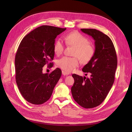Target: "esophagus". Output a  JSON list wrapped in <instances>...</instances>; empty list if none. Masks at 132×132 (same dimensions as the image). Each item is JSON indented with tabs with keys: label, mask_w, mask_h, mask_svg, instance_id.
Wrapping results in <instances>:
<instances>
[{
	"label": "esophagus",
	"mask_w": 132,
	"mask_h": 132,
	"mask_svg": "<svg viewBox=\"0 0 132 132\" xmlns=\"http://www.w3.org/2000/svg\"><path fill=\"white\" fill-rule=\"evenodd\" d=\"M62 74L63 75H65V76H67V75H68L69 74L68 73H67V72H65V71H62Z\"/></svg>",
	"instance_id": "obj_1"
}]
</instances>
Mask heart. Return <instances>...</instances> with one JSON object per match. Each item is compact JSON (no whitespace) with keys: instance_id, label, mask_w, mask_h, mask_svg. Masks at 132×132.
Listing matches in <instances>:
<instances>
[{"instance_id":"1","label":"heart","mask_w":132,"mask_h":132,"mask_svg":"<svg viewBox=\"0 0 132 132\" xmlns=\"http://www.w3.org/2000/svg\"><path fill=\"white\" fill-rule=\"evenodd\" d=\"M65 44L68 46L75 48L73 55L74 57H63L57 62V65L66 72H70L79 64L80 61L84 64L89 63L93 58L95 54V48L89 43V39L85 36L78 32H71L64 37ZM64 49L63 42L60 39H57L53 46L54 53L60 55Z\"/></svg>"}]
</instances>
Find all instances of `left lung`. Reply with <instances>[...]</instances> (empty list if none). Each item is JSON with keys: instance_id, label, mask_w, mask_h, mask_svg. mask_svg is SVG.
I'll return each mask as SVG.
<instances>
[{"instance_id": "1", "label": "left lung", "mask_w": 132, "mask_h": 132, "mask_svg": "<svg viewBox=\"0 0 132 132\" xmlns=\"http://www.w3.org/2000/svg\"><path fill=\"white\" fill-rule=\"evenodd\" d=\"M81 31L95 41L94 57L82 69L84 72L90 73L91 77L73 74L74 83L71 91L79 105L92 109L104 101L112 86L117 58L113 42L108 36L96 29H81Z\"/></svg>"}]
</instances>
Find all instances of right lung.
Returning a JSON list of instances; mask_svg holds the SVG:
<instances>
[{"label":"right lung","mask_w":132,"mask_h":132,"mask_svg":"<svg viewBox=\"0 0 132 132\" xmlns=\"http://www.w3.org/2000/svg\"><path fill=\"white\" fill-rule=\"evenodd\" d=\"M66 28L43 25L23 38L15 55L16 82L27 101L41 105L48 100L62 75L56 68L50 74H43L42 68L52 64L53 46L58 35Z\"/></svg>","instance_id":"obj_1"}]
</instances>
